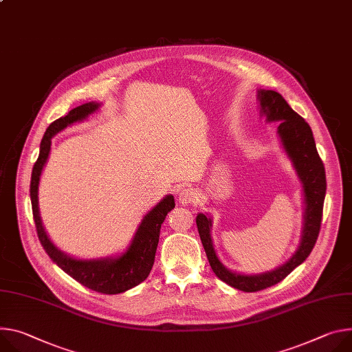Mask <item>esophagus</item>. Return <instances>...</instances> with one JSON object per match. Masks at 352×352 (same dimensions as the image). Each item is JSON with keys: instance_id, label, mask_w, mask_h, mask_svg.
Masks as SVG:
<instances>
[{"instance_id": "obj_1", "label": "esophagus", "mask_w": 352, "mask_h": 352, "mask_svg": "<svg viewBox=\"0 0 352 352\" xmlns=\"http://www.w3.org/2000/svg\"><path fill=\"white\" fill-rule=\"evenodd\" d=\"M198 192L192 188H182L179 189L178 192V201L182 205H192V204H198Z\"/></svg>"}]
</instances>
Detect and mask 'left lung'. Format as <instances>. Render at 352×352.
I'll return each mask as SVG.
<instances>
[{"mask_svg": "<svg viewBox=\"0 0 352 352\" xmlns=\"http://www.w3.org/2000/svg\"><path fill=\"white\" fill-rule=\"evenodd\" d=\"M258 101L261 115L265 116V120L279 122L278 135L280 143L287 157L291 158L303 186L305 221L300 244L289 260L272 271L257 275H244L228 270L220 263L210 236L212 219L204 213H198V232L213 272L219 279L243 292H257L280 282L309 257L320 232L327 186L324 164L317 153L309 123L298 115L276 91L258 89Z\"/></svg>", "mask_w": 352, "mask_h": 352, "instance_id": "1", "label": "left lung"}]
</instances>
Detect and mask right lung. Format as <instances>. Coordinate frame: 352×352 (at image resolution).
I'll return each mask as SVG.
<instances>
[{
	"label": "right lung",
	"mask_w": 352,
	"mask_h": 352,
	"mask_svg": "<svg viewBox=\"0 0 352 352\" xmlns=\"http://www.w3.org/2000/svg\"><path fill=\"white\" fill-rule=\"evenodd\" d=\"M98 108L100 104L97 102H87L72 109L66 116H61L49 124L41 143L39 157L34 166V170H32L30 202L38 237L52 261L77 282L87 286L88 289L105 295H116L132 289V287L138 286L148 276L154 264L160 229H162L167 213L175 208L174 197H164L143 217L132 243L124 252L118 255V257L97 260H78L60 251L45 232L39 214L38 201L39 181L50 153L52 138L63 129H66L67 126L87 119L91 113L98 111Z\"/></svg>",
	"instance_id": "obj_1"
}]
</instances>
